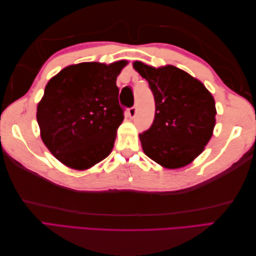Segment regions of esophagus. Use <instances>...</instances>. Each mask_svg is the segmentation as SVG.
<instances>
[{"instance_id":"obj_1","label":"esophagus","mask_w":256,"mask_h":256,"mask_svg":"<svg viewBox=\"0 0 256 256\" xmlns=\"http://www.w3.org/2000/svg\"><path fill=\"white\" fill-rule=\"evenodd\" d=\"M136 113H138V108L135 106L128 108V116L131 118H134L135 116H136Z\"/></svg>"}]
</instances>
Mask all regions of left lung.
Masks as SVG:
<instances>
[{
    "label": "left lung",
    "instance_id": "obj_1",
    "mask_svg": "<svg viewBox=\"0 0 256 256\" xmlns=\"http://www.w3.org/2000/svg\"><path fill=\"white\" fill-rule=\"evenodd\" d=\"M134 69L148 81L155 100L150 128L140 134L144 153L162 167L180 168L202 153L216 125V103L199 80L175 66Z\"/></svg>",
    "mask_w": 256,
    "mask_h": 256
}]
</instances>
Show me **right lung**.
Here are the masks:
<instances>
[{
  "mask_svg": "<svg viewBox=\"0 0 256 256\" xmlns=\"http://www.w3.org/2000/svg\"><path fill=\"white\" fill-rule=\"evenodd\" d=\"M126 64H72L48 81L37 122L42 142L62 164L86 170L112 152L124 118L116 77Z\"/></svg>",
  "mask_w": 256,
  "mask_h": 256,
  "instance_id": "add662e5",
  "label": "right lung"
}]
</instances>
